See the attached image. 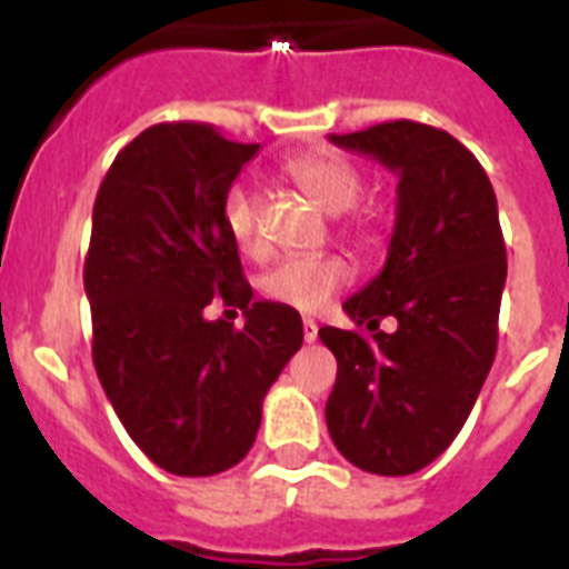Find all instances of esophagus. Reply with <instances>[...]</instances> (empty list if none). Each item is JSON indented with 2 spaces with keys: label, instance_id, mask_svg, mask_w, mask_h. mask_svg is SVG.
Returning a JSON list of instances; mask_svg holds the SVG:
<instances>
[{
  "label": "esophagus",
  "instance_id": "1",
  "mask_svg": "<svg viewBox=\"0 0 569 569\" xmlns=\"http://www.w3.org/2000/svg\"><path fill=\"white\" fill-rule=\"evenodd\" d=\"M303 340L307 342L319 340V325H316L313 319H303Z\"/></svg>",
  "mask_w": 569,
  "mask_h": 569
}]
</instances>
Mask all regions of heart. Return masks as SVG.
Here are the masks:
<instances>
[{
    "mask_svg": "<svg viewBox=\"0 0 569 569\" xmlns=\"http://www.w3.org/2000/svg\"><path fill=\"white\" fill-rule=\"evenodd\" d=\"M283 172L328 214L349 211L361 197V172L333 151L298 154L286 163ZM223 227L241 253L250 259L266 256L262 202L253 190L241 184L229 190L223 199ZM342 236L363 244L370 238V229L363 220H349L342 227ZM349 283H352V268L346 266V259L340 256H295V259L277 262L259 286L268 301L283 303L301 313H319L331 303L333 295H340Z\"/></svg>",
    "mask_w": 569,
    "mask_h": 569,
    "instance_id": "1",
    "label": "heart"
}]
</instances>
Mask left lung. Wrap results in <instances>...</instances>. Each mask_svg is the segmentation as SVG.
<instances>
[{
  "label": "left lung",
  "mask_w": 569,
  "mask_h": 569,
  "mask_svg": "<svg viewBox=\"0 0 569 569\" xmlns=\"http://www.w3.org/2000/svg\"><path fill=\"white\" fill-rule=\"evenodd\" d=\"M333 146L397 172L388 262L342 303L361 331L322 328L337 358L325 406L333 445L370 475H415L457 439L496 361L507 250L496 190L448 130L385 121ZM393 315L398 331H378Z\"/></svg>",
  "instance_id": "obj_1"
}]
</instances>
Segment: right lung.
Here are the masks:
<instances>
[{"label": "right lung", "mask_w": 569, "mask_h": 569, "mask_svg": "<svg viewBox=\"0 0 569 569\" xmlns=\"http://www.w3.org/2000/svg\"><path fill=\"white\" fill-rule=\"evenodd\" d=\"M256 151L199 121L151 124L94 199L82 268L94 370L130 439L169 475L238 466L303 342L298 310L253 301L223 227V199ZM211 297L244 309L246 328L208 323Z\"/></svg>", "instance_id": "obj_1"}]
</instances>
